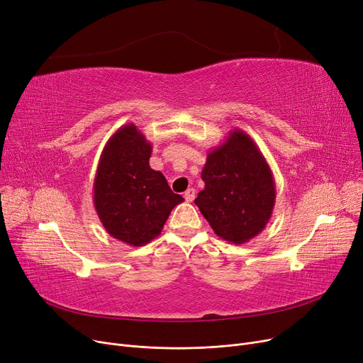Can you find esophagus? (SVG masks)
Returning a JSON list of instances; mask_svg holds the SVG:
<instances>
[{
  "label": "esophagus",
  "instance_id": "esophagus-1",
  "mask_svg": "<svg viewBox=\"0 0 363 363\" xmlns=\"http://www.w3.org/2000/svg\"><path fill=\"white\" fill-rule=\"evenodd\" d=\"M184 197H185V200L188 203H191L196 199V189L194 188H188L186 191H185V194H184Z\"/></svg>",
  "mask_w": 363,
  "mask_h": 363
}]
</instances>
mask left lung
Here are the masks:
<instances>
[{"mask_svg": "<svg viewBox=\"0 0 363 363\" xmlns=\"http://www.w3.org/2000/svg\"><path fill=\"white\" fill-rule=\"evenodd\" d=\"M204 189L194 203L222 240L245 244L269 222L277 189L272 170L253 138L235 128L207 152Z\"/></svg>", "mask_w": 363, "mask_h": 363, "instance_id": "left-lung-1", "label": "left lung"}]
</instances>
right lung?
Returning <instances> with one entry per match:
<instances>
[{
  "instance_id": "1",
  "label": "right lung",
  "mask_w": 363,
  "mask_h": 363,
  "mask_svg": "<svg viewBox=\"0 0 363 363\" xmlns=\"http://www.w3.org/2000/svg\"><path fill=\"white\" fill-rule=\"evenodd\" d=\"M151 151L135 123H126L106 143L94 178V206L103 226L132 247L160 235L172 208L184 201L162 172L150 167Z\"/></svg>"
}]
</instances>
